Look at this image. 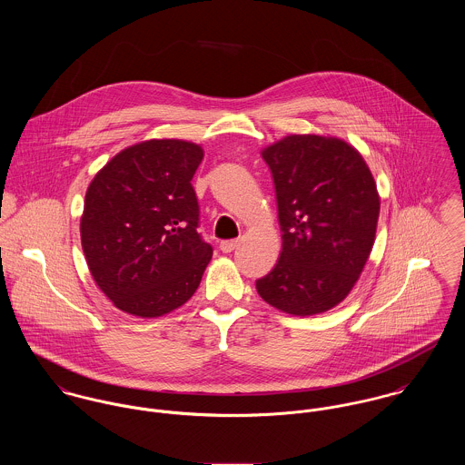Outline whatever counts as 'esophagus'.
<instances>
[{
    "mask_svg": "<svg viewBox=\"0 0 465 465\" xmlns=\"http://www.w3.org/2000/svg\"><path fill=\"white\" fill-rule=\"evenodd\" d=\"M238 245H240V242H238V240H225V242H222V243H220V251H222V252H225V254H229V252H232Z\"/></svg>",
    "mask_w": 465,
    "mask_h": 465,
    "instance_id": "34e87169",
    "label": "esophagus"
}]
</instances>
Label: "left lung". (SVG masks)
<instances>
[{
  "label": "left lung",
  "mask_w": 465,
  "mask_h": 465,
  "mask_svg": "<svg viewBox=\"0 0 465 465\" xmlns=\"http://www.w3.org/2000/svg\"><path fill=\"white\" fill-rule=\"evenodd\" d=\"M275 184L282 249L256 281L279 312L308 317L340 304L367 263L380 195L361 153L340 137L292 134L262 150Z\"/></svg>",
  "instance_id": "8db88e82"
}]
</instances>
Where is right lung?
Returning a JSON list of instances; mask_svg holds the SVG:
<instances>
[{"label":"right lung","instance_id":"right-lung-1","mask_svg":"<svg viewBox=\"0 0 465 465\" xmlns=\"http://www.w3.org/2000/svg\"><path fill=\"white\" fill-rule=\"evenodd\" d=\"M200 144L148 139L116 153L91 181L80 218L89 272L113 304L163 317L197 292L213 249L197 232L192 179Z\"/></svg>","mask_w":465,"mask_h":465}]
</instances>
